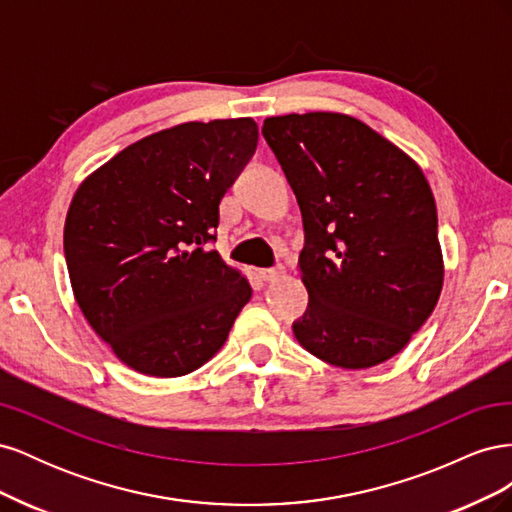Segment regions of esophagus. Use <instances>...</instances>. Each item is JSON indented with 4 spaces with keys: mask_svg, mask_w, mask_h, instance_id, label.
<instances>
[{
    "mask_svg": "<svg viewBox=\"0 0 512 512\" xmlns=\"http://www.w3.org/2000/svg\"><path fill=\"white\" fill-rule=\"evenodd\" d=\"M284 275H286L284 269H260L258 271V277L262 282H277V280H282Z\"/></svg>",
    "mask_w": 512,
    "mask_h": 512,
    "instance_id": "34e87169",
    "label": "esophagus"
}]
</instances>
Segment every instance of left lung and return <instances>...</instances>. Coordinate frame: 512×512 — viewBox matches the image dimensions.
<instances>
[{"instance_id":"8db88e82","label":"left lung","mask_w":512,"mask_h":512,"mask_svg":"<svg viewBox=\"0 0 512 512\" xmlns=\"http://www.w3.org/2000/svg\"><path fill=\"white\" fill-rule=\"evenodd\" d=\"M262 134L303 215L309 305L294 337L335 367L389 361L444 284L436 200L421 166L344 113L267 117Z\"/></svg>"}]
</instances>
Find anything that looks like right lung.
<instances>
[{"label": "right lung", "instance_id": "add662e5", "mask_svg": "<svg viewBox=\"0 0 512 512\" xmlns=\"http://www.w3.org/2000/svg\"><path fill=\"white\" fill-rule=\"evenodd\" d=\"M256 143L252 117L179 123L119 151L72 196L74 299L138 374L177 378L205 365L252 299L245 275L207 243Z\"/></svg>", "mask_w": 512, "mask_h": 512}]
</instances>
